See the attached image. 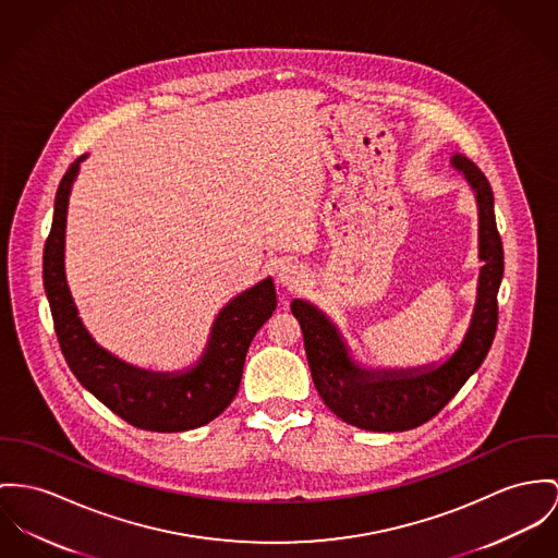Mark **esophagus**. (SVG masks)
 <instances>
[{"label":"esophagus","mask_w":558,"mask_h":558,"mask_svg":"<svg viewBox=\"0 0 558 558\" xmlns=\"http://www.w3.org/2000/svg\"><path fill=\"white\" fill-rule=\"evenodd\" d=\"M278 282L287 289H298L303 282V274H301L300 267L293 265V263H282L278 267Z\"/></svg>","instance_id":"esophagus-1"}]
</instances>
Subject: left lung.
<instances>
[{"label": "left lung", "instance_id": "8db88e82", "mask_svg": "<svg viewBox=\"0 0 558 558\" xmlns=\"http://www.w3.org/2000/svg\"><path fill=\"white\" fill-rule=\"evenodd\" d=\"M450 166L461 173L477 208V271L472 318L459 345L439 361L408 367H378L359 361L342 329L310 300L291 301L300 320L312 380L325 405L343 423L365 430H408L433 418L470 380L488 354L497 331V293L504 278V246L495 199L486 175L465 155Z\"/></svg>", "mask_w": 558, "mask_h": 558}]
</instances>
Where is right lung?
Segmentation results:
<instances>
[{
  "instance_id": "obj_1",
  "label": "right lung",
  "mask_w": 558,
  "mask_h": 558,
  "mask_svg": "<svg viewBox=\"0 0 558 558\" xmlns=\"http://www.w3.org/2000/svg\"><path fill=\"white\" fill-rule=\"evenodd\" d=\"M86 155L63 175L54 197L50 235L44 246V291L61 352L90 395L137 429L178 433L215 421L233 401L248 345L276 310L271 276L220 307L199 359L173 372L137 367L95 342L78 314L65 276V225L72 186Z\"/></svg>"
}]
</instances>
